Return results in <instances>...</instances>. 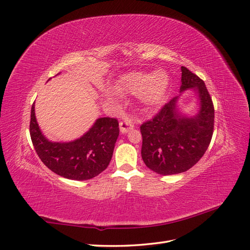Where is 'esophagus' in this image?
I'll list each match as a JSON object with an SVG mask.
<instances>
[{"instance_id": "esophagus-1", "label": "esophagus", "mask_w": 250, "mask_h": 250, "mask_svg": "<svg viewBox=\"0 0 250 250\" xmlns=\"http://www.w3.org/2000/svg\"><path fill=\"white\" fill-rule=\"evenodd\" d=\"M134 124L131 120L129 119H124L123 121L120 122V130L122 133H127L129 130L133 129Z\"/></svg>"}]
</instances>
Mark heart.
Listing matches in <instances>:
<instances>
[{
  "label": "heart",
  "instance_id": "b5f03b06",
  "mask_svg": "<svg viewBox=\"0 0 250 250\" xmlns=\"http://www.w3.org/2000/svg\"><path fill=\"white\" fill-rule=\"evenodd\" d=\"M121 85L131 94L140 95L142 103L152 107L164 100L169 87V76L164 71L132 72L123 77ZM108 96L120 98L121 94L118 89L113 88Z\"/></svg>",
  "mask_w": 250,
  "mask_h": 250
}]
</instances>
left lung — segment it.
I'll list each match as a JSON object with an SVG mask.
<instances>
[{
  "label": "left lung",
  "mask_w": 250,
  "mask_h": 250,
  "mask_svg": "<svg viewBox=\"0 0 250 250\" xmlns=\"http://www.w3.org/2000/svg\"><path fill=\"white\" fill-rule=\"evenodd\" d=\"M188 89H193L198 97L195 115L187 116L179 110L177 96L152 120L141 125L142 158L150 170L161 175L191 169L206 153L213 137L215 110L206 84L181 66L180 93Z\"/></svg>",
  "instance_id": "obj_1"
}]
</instances>
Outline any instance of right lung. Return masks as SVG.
<instances>
[{
    "label": "right lung",
    "instance_id": "obj_1",
    "mask_svg": "<svg viewBox=\"0 0 250 250\" xmlns=\"http://www.w3.org/2000/svg\"><path fill=\"white\" fill-rule=\"evenodd\" d=\"M31 108L30 135L41 161L57 175L73 180H87L107 168L119 137L117 119L99 118L88 131L71 142H52L42 134Z\"/></svg>",
    "mask_w": 250,
    "mask_h": 250
}]
</instances>
